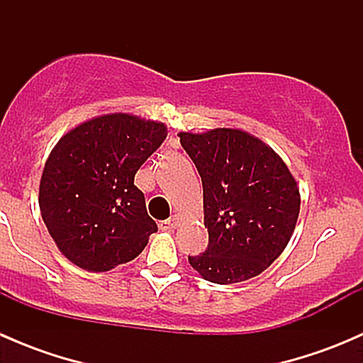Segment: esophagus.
<instances>
[{"instance_id": "obj_1", "label": "esophagus", "mask_w": 363, "mask_h": 363, "mask_svg": "<svg viewBox=\"0 0 363 363\" xmlns=\"http://www.w3.org/2000/svg\"><path fill=\"white\" fill-rule=\"evenodd\" d=\"M177 218H170V219H164V221L160 223V228L163 230V232H174L175 228H177Z\"/></svg>"}]
</instances>
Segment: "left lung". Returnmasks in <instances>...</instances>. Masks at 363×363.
I'll return each instance as SVG.
<instances>
[{"label":"left lung","instance_id":"left-lung-1","mask_svg":"<svg viewBox=\"0 0 363 363\" xmlns=\"http://www.w3.org/2000/svg\"><path fill=\"white\" fill-rule=\"evenodd\" d=\"M203 186L208 246L188 256L193 269L216 284L262 274L290 242L300 193L286 163L242 130L216 128L179 133Z\"/></svg>","mask_w":363,"mask_h":363}]
</instances>
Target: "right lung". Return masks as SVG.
<instances>
[{
    "mask_svg": "<svg viewBox=\"0 0 363 363\" xmlns=\"http://www.w3.org/2000/svg\"><path fill=\"white\" fill-rule=\"evenodd\" d=\"M164 138L163 123L130 113L94 117L60 138L43 167L38 203L69 262L105 272L144 251L158 226L135 174Z\"/></svg>",
    "mask_w": 363,
    "mask_h": 363,
    "instance_id": "right-lung-1",
    "label": "right lung"
}]
</instances>
